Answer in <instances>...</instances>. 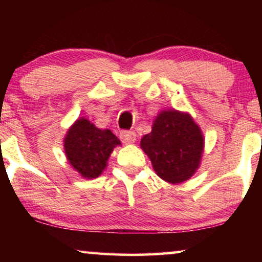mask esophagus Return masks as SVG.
Listing matches in <instances>:
<instances>
[{
	"label": "esophagus",
	"mask_w": 262,
	"mask_h": 262,
	"mask_svg": "<svg viewBox=\"0 0 262 262\" xmlns=\"http://www.w3.org/2000/svg\"><path fill=\"white\" fill-rule=\"evenodd\" d=\"M121 141L126 144H130V143H135L136 141V134L134 131H123L120 134Z\"/></svg>",
	"instance_id": "1"
}]
</instances>
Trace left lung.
<instances>
[{"label": "left lung", "instance_id": "left-lung-1", "mask_svg": "<svg viewBox=\"0 0 262 262\" xmlns=\"http://www.w3.org/2000/svg\"><path fill=\"white\" fill-rule=\"evenodd\" d=\"M141 146L161 179L180 184L199 167L204 138L188 114L163 111L154 121L151 132L142 138Z\"/></svg>", "mask_w": 262, "mask_h": 262}]
</instances>
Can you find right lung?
<instances>
[{
    "instance_id": "right-lung-1",
    "label": "right lung",
    "mask_w": 262,
    "mask_h": 262,
    "mask_svg": "<svg viewBox=\"0 0 262 262\" xmlns=\"http://www.w3.org/2000/svg\"><path fill=\"white\" fill-rule=\"evenodd\" d=\"M120 141L111 130H100L84 118L78 119L64 139V149L71 166L83 178H98L105 169L111 152Z\"/></svg>"
}]
</instances>
